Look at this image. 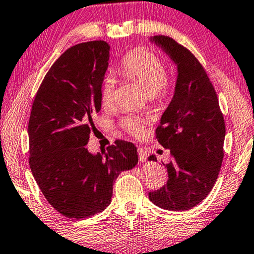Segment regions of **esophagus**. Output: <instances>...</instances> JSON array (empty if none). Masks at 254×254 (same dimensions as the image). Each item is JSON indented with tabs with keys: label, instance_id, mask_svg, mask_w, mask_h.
<instances>
[{
	"label": "esophagus",
	"instance_id": "1",
	"mask_svg": "<svg viewBox=\"0 0 254 254\" xmlns=\"http://www.w3.org/2000/svg\"><path fill=\"white\" fill-rule=\"evenodd\" d=\"M138 155H139V161L141 163L145 162L147 160V153H146L145 149L142 148H138Z\"/></svg>",
	"mask_w": 254,
	"mask_h": 254
}]
</instances>
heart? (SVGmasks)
Instances as JSON below:
<instances>
[{"mask_svg": "<svg viewBox=\"0 0 254 254\" xmlns=\"http://www.w3.org/2000/svg\"><path fill=\"white\" fill-rule=\"evenodd\" d=\"M121 72L127 79L135 81L144 87L148 98L160 101L169 94L171 83L167 78V69L162 60L146 48H138L124 56L121 64ZM116 81L106 77L101 85V101L103 106H110L115 99ZM144 121L137 117H126L122 127L128 133L139 137L142 133Z\"/></svg>", "mask_w": 254, "mask_h": 254, "instance_id": "obj_1", "label": "heart"}]
</instances>
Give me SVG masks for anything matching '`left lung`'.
Instances as JSON below:
<instances>
[{
	"label": "left lung",
	"instance_id": "8db88e82",
	"mask_svg": "<svg viewBox=\"0 0 254 254\" xmlns=\"http://www.w3.org/2000/svg\"><path fill=\"white\" fill-rule=\"evenodd\" d=\"M151 41L177 65L173 99L156 127V139L170 149L168 181L148 193L154 205L168 210H188L201 202L215 184L223 160L226 124L216 92L192 53L166 35ZM156 161L155 155L148 158Z\"/></svg>",
	"mask_w": 254,
	"mask_h": 254
}]
</instances>
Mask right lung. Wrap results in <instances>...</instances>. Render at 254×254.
Segmentation results:
<instances>
[{
  "instance_id": "1",
  "label": "right lung",
  "mask_w": 254,
  "mask_h": 254,
  "mask_svg": "<svg viewBox=\"0 0 254 254\" xmlns=\"http://www.w3.org/2000/svg\"><path fill=\"white\" fill-rule=\"evenodd\" d=\"M109 45L88 41L63 53L46 74L28 121L30 168L42 194L71 220L109 206L113 184L138 163L137 147L117 140L103 153L87 149L92 117L101 109Z\"/></svg>"
}]
</instances>
